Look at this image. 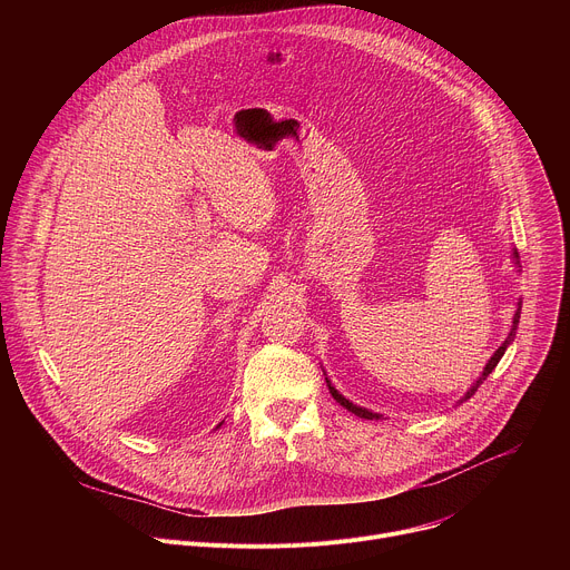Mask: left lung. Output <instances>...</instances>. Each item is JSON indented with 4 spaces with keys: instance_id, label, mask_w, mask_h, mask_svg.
<instances>
[{
    "instance_id": "1",
    "label": "left lung",
    "mask_w": 570,
    "mask_h": 570,
    "mask_svg": "<svg viewBox=\"0 0 570 570\" xmlns=\"http://www.w3.org/2000/svg\"><path fill=\"white\" fill-rule=\"evenodd\" d=\"M519 317H521V308H519V311H517V315H514V330H512V332H510V336H508V338H505V343H503V345H501V347H499V350H497V354H494V356H492V361H490V363H487V365H484V372H482V376H480V381H478V383H475V385H473V387H471V390H469V392H466V396H464V399H469V396H471V394H473V392H475V390H478V385H480V383H482V381H484V379H487V376H490V374H492V370H494V367H497V365H499V361H501V356H503V354H505V350H508V345H510V343H512V341H514V334H517V324H519ZM327 385H330V392H332V396H334V399H336V401H338V403H341V405H343V409H347V411H350V413H354V415H356V417H363V420H376V417H379V415H374V413H370V411H365V409H358V405H354V403H350V401H347V399H345V396H343V394H338V390H336V387H334V385H332V383H330V381H327Z\"/></svg>"
}]
</instances>
